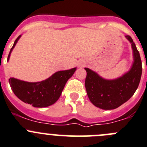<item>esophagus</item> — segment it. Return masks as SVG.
Segmentation results:
<instances>
[{
  "instance_id": "1",
  "label": "esophagus",
  "mask_w": 147,
  "mask_h": 147,
  "mask_svg": "<svg viewBox=\"0 0 147 147\" xmlns=\"http://www.w3.org/2000/svg\"><path fill=\"white\" fill-rule=\"evenodd\" d=\"M81 66H82V65H81Z\"/></svg>"
}]
</instances>
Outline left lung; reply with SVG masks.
I'll return each instance as SVG.
<instances>
[{
  "instance_id": "left-lung-1",
  "label": "left lung",
  "mask_w": 147,
  "mask_h": 147,
  "mask_svg": "<svg viewBox=\"0 0 147 147\" xmlns=\"http://www.w3.org/2000/svg\"><path fill=\"white\" fill-rule=\"evenodd\" d=\"M125 38L130 42L133 51L131 68L121 76L114 79L102 77L95 71L84 68L86 71L85 87L91 102L102 110H113L128 101L139 86L142 73V61L135 43L129 35Z\"/></svg>"
}]
</instances>
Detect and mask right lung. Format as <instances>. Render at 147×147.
Here are the masks:
<instances>
[{
  "label": "right lung",
  "mask_w": 147,
  "mask_h": 147,
  "mask_svg": "<svg viewBox=\"0 0 147 147\" xmlns=\"http://www.w3.org/2000/svg\"><path fill=\"white\" fill-rule=\"evenodd\" d=\"M19 35L10 50L8 60L15 45L20 39ZM76 67L65 71H59L41 82H28L15 78L8 79L10 86L15 95L26 104L34 107H46L53 105L59 99L68 79L74 75Z\"/></svg>",
  "instance_id": "add662e5"
}]
</instances>
